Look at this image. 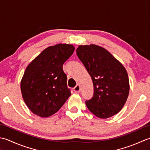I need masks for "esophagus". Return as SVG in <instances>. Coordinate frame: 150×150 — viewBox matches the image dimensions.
Wrapping results in <instances>:
<instances>
[{
	"instance_id": "1",
	"label": "esophagus",
	"mask_w": 150,
	"mask_h": 150,
	"mask_svg": "<svg viewBox=\"0 0 150 150\" xmlns=\"http://www.w3.org/2000/svg\"><path fill=\"white\" fill-rule=\"evenodd\" d=\"M74 91L75 93H79L80 91V85L79 84L76 85V87L74 88Z\"/></svg>"
}]
</instances>
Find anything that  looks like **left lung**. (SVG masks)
I'll use <instances>...</instances> for the list:
<instances>
[{
    "instance_id": "1",
    "label": "left lung",
    "mask_w": 150,
    "mask_h": 150,
    "mask_svg": "<svg viewBox=\"0 0 150 150\" xmlns=\"http://www.w3.org/2000/svg\"><path fill=\"white\" fill-rule=\"evenodd\" d=\"M76 54L93 82V97L85 102L88 110L100 118L117 114L126 103L129 92L125 67L98 45H79Z\"/></svg>"
}]
</instances>
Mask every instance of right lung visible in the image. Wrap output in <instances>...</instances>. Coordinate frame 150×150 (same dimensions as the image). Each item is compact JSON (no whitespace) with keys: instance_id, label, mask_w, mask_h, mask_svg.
Instances as JSON below:
<instances>
[{"instance_id":"1","label":"right lung","mask_w":150,"mask_h":150,"mask_svg":"<svg viewBox=\"0 0 150 150\" xmlns=\"http://www.w3.org/2000/svg\"><path fill=\"white\" fill-rule=\"evenodd\" d=\"M74 49L70 44L50 46L27 66L21 90L24 102L33 114L42 118L50 117L71 95L63 65Z\"/></svg>"}]
</instances>
